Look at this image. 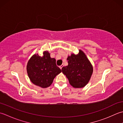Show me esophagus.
Returning <instances> with one entry per match:
<instances>
[{
    "label": "esophagus",
    "mask_w": 123,
    "mask_h": 123,
    "mask_svg": "<svg viewBox=\"0 0 123 123\" xmlns=\"http://www.w3.org/2000/svg\"><path fill=\"white\" fill-rule=\"evenodd\" d=\"M63 66H64V65H61V66H59V68L62 69V67H63Z\"/></svg>",
    "instance_id": "34e87169"
}]
</instances>
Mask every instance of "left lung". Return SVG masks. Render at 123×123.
<instances>
[{
	"label": "left lung",
	"mask_w": 123,
	"mask_h": 123,
	"mask_svg": "<svg viewBox=\"0 0 123 123\" xmlns=\"http://www.w3.org/2000/svg\"><path fill=\"white\" fill-rule=\"evenodd\" d=\"M68 65L62 69L70 84L75 88H81L89 82L93 73V67L83 52L78 55L72 54L67 59Z\"/></svg>",
	"instance_id": "left-lung-1"
}]
</instances>
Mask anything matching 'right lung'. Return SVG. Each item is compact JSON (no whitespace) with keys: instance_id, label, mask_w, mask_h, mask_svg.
Wrapping results in <instances>:
<instances>
[{"instance_id":"obj_1","label":"right lung","mask_w":123,"mask_h":123,"mask_svg":"<svg viewBox=\"0 0 123 123\" xmlns=\"http://www.w3.org/2000/svg\"><path fill=\"white\" fill-rule=\"evenodd\" d=\"M26 69L31 81L42 88L49 87L55 77L62 72L56 65V59L51 58L47 51L42 57L37 54L34 55L27 62Z\"/></svg>"}]
</instances>
